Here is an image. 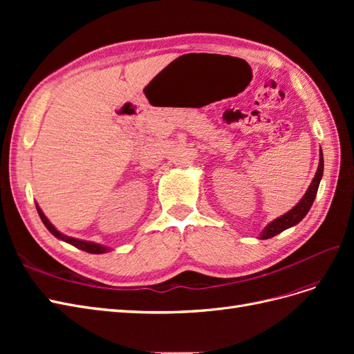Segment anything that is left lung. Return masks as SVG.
<instances>
[{
    "instance_id": "obj_1",
    "label": "left lung",
    "mask_w": 354,
    "mask_h": 354,
    "mask_svg": "<svg viewBox=\"0 0 354 354\" xmlns=\"http://www.w3.org/2000/svg\"><path fill=\"white\" fill-rule=\"evenodd\" d=\"M322 176H324V152H322V147H320L319 149V165H317V169H316L312 183H310V186L306 190V194L291 209L286 211L285 214H282V216L276 217L274 220H272L269 224H267V226L261 230L260 238H272V236H274V234L282 232L283 229L291 227L299 220H303L316 198L319 183H320V180H322Z\"/></svg>"
}]
</instances>
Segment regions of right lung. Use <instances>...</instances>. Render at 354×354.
Instances as JSON below:
<instances>
[{"label": "right lung", "instance_id": "obj_1", "mask_svg": "<svg viewBox=\"0 0 354 354\" xmlns=\"http://www.w3.org/2000/svg\"><path fill=\"white\" fill-rule=\"evenodd\" d=\"M37 211H38V216H39L41 221L44 223V226H46L53 234H55L56 238H59V239H62V241H65V242H68V243H72V245H75V246H78V248H81V250H84V251H87V252H93V254H102V252H106V251L109 250L108 246L100 245V243H94V242H88V241H81V239H75V238L65 236V234H62L60 232H57V230L55 229V226H53V224L47 220V217L44 216V214H42V211H41L38 207H37Z\"/></svg>", "mask_w": 354, "mask_h": 354}]
</instances>
